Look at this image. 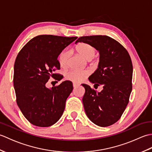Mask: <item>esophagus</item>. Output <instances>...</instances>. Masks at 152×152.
Listing matches in <instances>:
<instances>
[{"label":"esophagus","instance_id":"obj_1","mask_svg":"<svg viewBox=\"0 0 152 152\" xmlns=\"http://www.w3.org/2000/svg\"><path fill=\"white\" fill-rule=\"evenodd\" d=\"M79 85L78 84H77V83H73V87H74V88H76L77 86H78Z\"/></svg>","mask_w":152,"mask_h":152}]
</instances>
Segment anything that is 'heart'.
I'll list each match as a JSON object with an SVG mask.
<instances>
[{"label":"heart","mask_w":152,"mask_h":152,"mask_svg":"<svg viewBox=\"0 0 152 152\" xmlns=\"http://www.w3.org/2000/svg\"><path fill=\"white\" fill-rule=\"evenodd\" d=\"M76 50L80 56H82L87 61H91L96 55L95 48L91 45L86 43H80L76 47ZM69 52L67 50H64L59 56V63L60 66L65 68L69 64ZM89 75L88 70H70L65 74L67 80L75 83L83 82Z\"/></svg>","instance_id":"b5f03b06"}]
</instances>
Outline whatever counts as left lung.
<instances>
[{"label": "left lung", "mask_w": 152, "mask_h": 152, "mask_svg": "<svg viewBox=\"0 0 152 152\" xmlns=\"http://www.w3.org/2000/svg\"><path fill=\"white\" fill-rule=\"evenodd\" d=\"M91 45L100 53L98 69L89 77L94 86H103L101 92L85 88L82 102L93 124L108 127L118 121L127 106L132 91L133 64L129 54L118 42L108 36L82 37L76 41Z\"/></svg>", "instance_id": "left-lung-1"}]
</instances>
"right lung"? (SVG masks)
<instances>
[{
    "label": "right lung",
    "mask_w": 152,
    "mask_h": 152,
    "mask_svg": "<svg viewBox=\"0 0 152 152\" xmlns=\"http://www.w3.org/2000/svg\"><path fill=\"white\" fill-rule=\"evenodd\" d=\"M78 37L39 35L27 42L19 51L14 68L16 101L22 114L31 124L50 127L63 115L68 96L72 91L70 81L48 88L50 77L59 81L61 75L57 58L64 48Z\"/></svg>",
    "instance_id": "add662e5"
}]
</instances>
